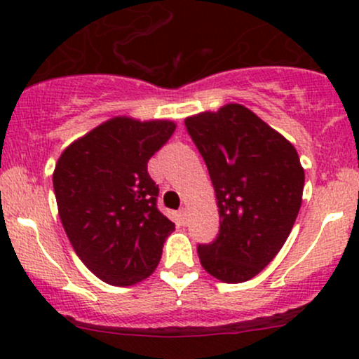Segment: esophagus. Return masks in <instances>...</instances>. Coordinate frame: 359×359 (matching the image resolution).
I'll list each match as a JSON object with an SVG mask.
<instances>
[{
  "label": "esophagus",
  "instance_id": "esophagus-1",
  "mask_svg": "<svg viewBox=\"0 0 359 359\" xmlns=\"http://www.w3.org/2000/svg\"><path fill=\"white\" fill-rule=\"evenodd\" d=\"M179 214H180V217H182V219H185V216H187V209L182 208V209H180V211H179Z\"/></svg>",
  "mask_w": 359,
  "mask_h": 359
}]
</instances>
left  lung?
Listing matches in <instances>:
<instances>
[{
  "mask_svg": "<svg viewBox=\"0 0 359 359\" xmlns=\"http://www.w3.org/2000/svg\"><path fill=\"white\" fill-rule=\"evenodd\" d=\"M185 128L203 155L219 208V233L197 246L201 265L226 283L253 278L287 241L302 204L294 145L241 104L196 114Z\"/></svg>",
  "mask_w": 359,
  "mask_h": 359,
  "instance_id": "left-lung-1",
  "label": "left lung"
}]
</instances>
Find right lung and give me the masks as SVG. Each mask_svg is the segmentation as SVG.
Returning <instances> with one entry per match:
<instances>
[{
  "label": "right lung",
  "instance_id": "1",
  "mask_svg": "<svg viewBox=\"0 0 359 359\" xmlns=\"http://www.w3.org/2000/svg\"><path fill=\"white\" fill-rule=\"evenodd\" d=\"M175 123L118 116L62 151L53 170L59 216L72 248L102 282L128 287L154 273L175 224L156 208L148 160Z\"/></svg>",
  "mask_w": 359,
  "mask_h": 359
}]
</instances>
